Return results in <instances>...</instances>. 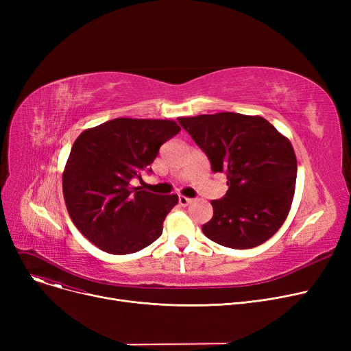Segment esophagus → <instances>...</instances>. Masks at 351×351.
<instances>
[{
    "mask_svg": "<svg viewBox=\"0 0 351 351\" xmlns=\"http://www.w3.org/2000/svg\"><path fill=\"white\" fill-rule=\"evenodd\" d=\"M178 200H179L180 206H188V205H191V202H192V199L186 197V196H179Z\"/></svg>",
    "mask_w": 351,
    "mask_h": 351,
    "instance_id": "esophagus-1",
    "label": "esophagus"
}]
</instances>
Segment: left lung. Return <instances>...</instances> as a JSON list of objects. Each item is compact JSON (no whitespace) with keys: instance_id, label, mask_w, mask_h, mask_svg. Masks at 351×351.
I'll return each mask as SVG.
<instances>
[{"instance_id":"left-lung-1","label":"left lung","mask_w":351,"mask_h":351,"mask_svg":"<svg viewBox=\"0 0 351 351\" xmlns=\"http://www.w3.org/2000/svg\"><path fill=\"white\" fill-rule=\"evenodd\" d=\"M210 162L226 173L228 192L212 200L205 236L232 249H252L280 229L294 196L298 160L290 141L262 117L234 112L178 118Z\"/></svg>"}]
</instances>
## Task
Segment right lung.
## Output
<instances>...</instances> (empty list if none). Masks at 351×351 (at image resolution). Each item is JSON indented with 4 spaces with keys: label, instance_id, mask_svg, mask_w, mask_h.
<instances>
[{
    "label": "right lung",
    "instance_id": "add662e5",
    "mask_svg": "<svg viewBox=\"0 0 351 351\" xmlns=\"http://www.w3.org/2000/svg\"><path fill=\"white\" fill-rule=\"evenodd\" d=\"M180 131L169 119L117 118L84 131L73 142L62 191L73 225L101 250L128 254L162 234L178 195L131 185L151 173L159 147Z\"/></svg>",
    "mask_w": 351,
    "mask_h": 351
}]
</instances>
